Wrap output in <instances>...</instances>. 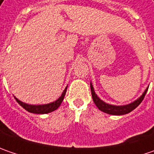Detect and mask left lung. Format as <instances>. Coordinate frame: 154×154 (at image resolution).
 Segmentation results:
<instances>
[{"mask_svg": "<svg viewBox=\"0 0 154 154\" xmlns=\"http://www.w3.org/2000/svg\"><path fill=\"white\" fill-rule=\"evenodd\" d=\"M90 85H91V92H92V99H93L94 103L96 104V106H97L101 111H103L104 113L116 116L124 115V114H127V113H128V112H130V111H132L133 109H135V108L139 105L140 103H141V101L143 100V98L145 97L146 93L147 92V89H148V87H147L145 90V92H143V94H142L137 100H135L134 102H133V103L127 104V105L116 106V105H111V104L104 103L103 101H102V100L97 96V94L95 93V92H94V89H93V86H92V83H91Z\"/></svg>", "mask_w": 154, "mask_h": 154, "instance_id": "8db88e82", "label": "left lung"}]
</instances>
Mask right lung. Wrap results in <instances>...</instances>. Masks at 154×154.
<instances>
[{"label":"right lung","mask_w":154,"mask_h":154,"mask_svg":"<svg viewBox=\"0 0 154 154\" xmlns=\"http://www.w3.org/2000/svg\"><path fill=\"white\" fill-rule=\"evenodd\" d=\"M67 88L68 86L65 88V90L62 92V96L58 98L56 101L53 102L51 103H47V104H42V105H31V104H27V103H23L21 102L20 100H19L18 98H15L16 101L19 103V104H20L21 106L24 108L25 109H26L27 111L31 112V113H35V114H47V113H50L52 112L54 110H56L63 101V98L64 96L66 94V91H67Z\"/></svg>","instance_id":"right-lung-1"}]
</instances>
